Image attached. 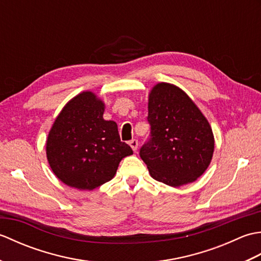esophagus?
Here are the masks:
<instances>
[{"instance_id":"obj_1","label":"esophagus","mask_w":261,"mask_h":261,"mask_svg":"<svg viewBox=\"0 0 261 261\" xmlns=\"http://www.w3.org/2000/svg\"><path fill=\"white\" fill-rule=\"evenodd\" d=\"M129 145H130V147L132 148V150L137 151V149H138V140H136V139L130 140V141H129Z\"/></svg>"}]
</instances>
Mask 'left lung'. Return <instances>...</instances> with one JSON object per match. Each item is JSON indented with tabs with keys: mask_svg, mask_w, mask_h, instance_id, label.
Here are the masks:
<instances>
[{
	"mask_svg": "<svg viewBox=\"0 0 261 261\" xmlns=\"http://www.w3.org/2000/svg\"><path fill=\"white\" fill-rule=\"evenodd\" d=\"M149 139L140 157L152 178L178 187L196 180L211 163L213 132L207 120L185 92L159 83L149 94Z\"/></svg>",
	"mask_w": 261,
	"mask_h": 261,
	"instance_id": "obj_1",
	"label": "left lung"
}]
</instances>
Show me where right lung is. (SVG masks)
<instances>
[{"mask_svg": "<svg viewBox=\"0 0 261 261\" xmlns=\"http://www.w3.org/2000/svg\"><path fill=\"white\" fill-rule=\"evenodd\" d=\"M104 103L83 92L66 104L48 135L47 158L70 187L94 190L114 177L122 158L134 153L120 140L114 121L103 119Z\"/></svg>", "mask_w": 261, "mask_h": 261, "instance_id": "obj_1", "label": "right lung"}]
</instances>
